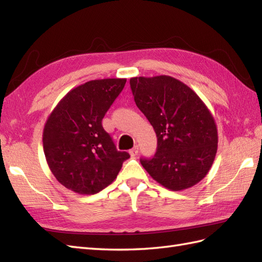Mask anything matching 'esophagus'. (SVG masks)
<instances>
[{
  "label": "esophagus",
  "mask_w": 262,
  "mask_h": 262,
  "mask_svg": "<svg viewBox=\"0 0 262 262\" xmlns=\"http://www.w3.org/2000/svg\"><path fill=\"white\" fill-rule=\"evenodd\" d=\"M129 154L132 155V157H136V155L138 154V146L133 147L130 151H129Z\"/></svg>",
  "instance_id": "34e87169"
}]
</instances>
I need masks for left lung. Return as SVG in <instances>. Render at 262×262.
I'll return each instance as SVG.
<instances>
[{"label": "left lung", "mask_w": 262, "mask_h": 262, "mask_svg": "<svg viewBox=\"0 0 262 262\" xmlns=\"http://www.w3.org/2000/svg\"><path fill=\"white\" fill-rule=\"evenodd\" d=\"M135 103L153 126L157 153L141 163L155 181L172 191L196 185L208 173L217 152L213 115L196 92L168 75L132 77Z\"/></svg>", "instance_id": "1"}]
</instances>
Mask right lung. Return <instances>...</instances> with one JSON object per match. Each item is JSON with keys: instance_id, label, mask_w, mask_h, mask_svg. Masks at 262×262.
Returning a JSON list of instances; mask_svg holds the SVG:
<instances>
[{"instance_id": "obj_1", "label": "right lung", "mask_w": 262, "mask_h": 262, "mask_svg": "<svg viewBox=\"0 0 262 262\" xmlns=\"http://www.w3.org/2000/svg\"><path fill=\"white\" fill-rule=\"evenodd\" d=\"M126 79L92 80L60 100L43 127L42 145L52 173L80 194L101 191L129 159L117 151L102 119L125 86Z\"/></svg>"}]
</instances>
